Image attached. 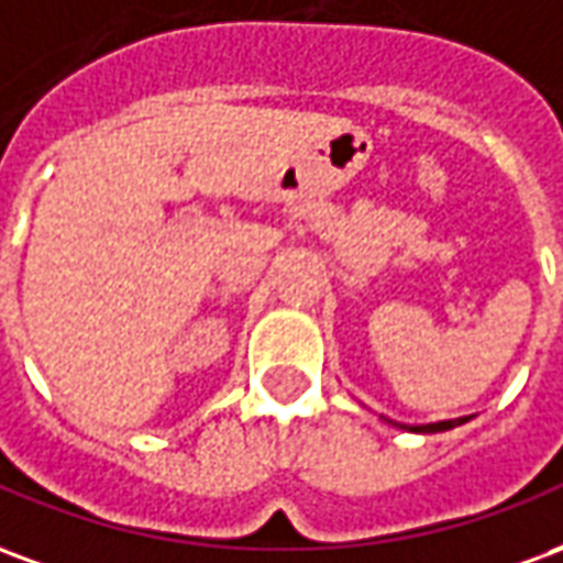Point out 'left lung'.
I'll use <instances>...</instances> for the list:
<instances>
[{
  "mask_svg": "<svg viewBox=\"0 0 563 563\" xmlns=\"http://www.w3.org/2000/svg\"><path fill=\"white\" fill-rule=\"evenodd\" d=\"M467 422V419H449V422H434V424H416L413 431H422V434H437V431H449L455 424Z\"/></svg>",
  "mask_w": 563,
  "mask_h": 563,
  "instance_id": "obj_1",
  "label": "left lung"
}]
</instances>
